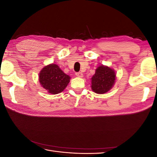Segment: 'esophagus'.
Here are the masks:
<instances>
[{"label":"esophagus","mask_w":157,"mask_h":157,"mask_svg":"<svg viewBox=\"0 0 157 157\" xmlns=\"http://www.w3.org/2000/svg\"><path fill=\"white\" fill-rule=\"evenodd\" d=\"M76 76H77L78 77H83V74L81 72H77L76 73Z\"/></svg>","instance_id":"1"}]
</instances>
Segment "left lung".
Segmentation results:
<instances>
[{"label": "left lung", "mask_w": 157, "mask_h": 157, "mask_svg": "<svg viewBox=\"0 0 157 157\" xmlns=\"http://www.w3.org/2000/svg\"><path fill=\"white\" fill-rule=\"evenodd\" d=\"M116 75L112 69L101 65L96 70L92 78V89L97 94H104L110 90L115 83Z\"/></svg>", "instance_id": "left-lung-1"}]
</instances>
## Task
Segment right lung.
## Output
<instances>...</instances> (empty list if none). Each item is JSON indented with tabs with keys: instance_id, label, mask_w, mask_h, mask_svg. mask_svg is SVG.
Returning <instances> with one entry per match:
<instances>
[{
	"instance_id": "add662e5",
	"label": "right lung",
	"mask_w": 157,
	"mask_h": 157,
	"mask_svg": "<svg viewBox=\"0 0 157 157\" xmlns=\"http://www.w3.org/2000/svg\"><path fill=\"white\" fill-rule=\"evenodd\" d=\"M69 81V76L65 74L59 66L56 64L46 66L39 74V82L41 86L52 94L63 92Z\"/></svg>"
}]
</instances>
